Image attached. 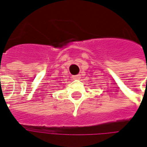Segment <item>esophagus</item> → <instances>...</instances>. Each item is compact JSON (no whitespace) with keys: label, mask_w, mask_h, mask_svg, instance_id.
Listing matches in <instances>:
<instances>
[{"label":"esophagus","mask_w":147,"mask_h":147,"mask_svg":"<svg viewBox=\"0 0 147 147\" xmlns=\"http://www.w3.org/2000/svg\"><path fill=\"white\" fill-rule=\"evenodd\" d=\"M72 78H73V80H79V79L81 78V74H78V75L73 76V77H72Z\"/></svg>","instance_id":"obj_1"}]
</instances>
